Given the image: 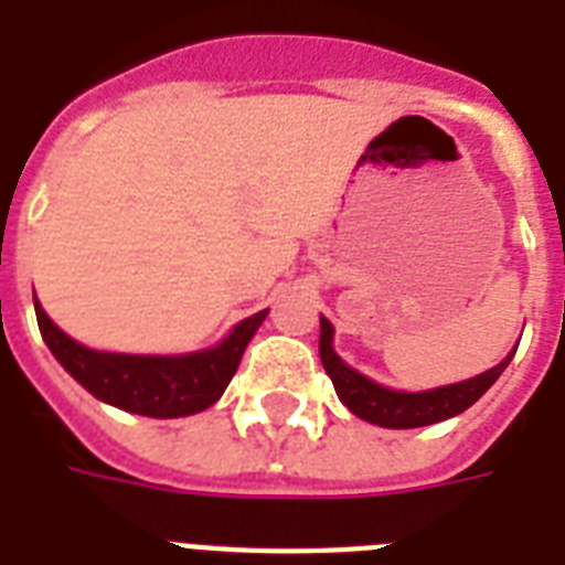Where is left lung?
<instances>
[{"instance_id":"obj_1","label":"left lung","mask_w":565,"mask_h":565,"mask_svg":"<svg viewBox=\"0 0 565 565\" xmlns=\"http://www.w3.org/2000/svg\"><path fill=\"white\" fill-rule=\"evenodd\" d=\"M319 326H322V331H319V358H322L328 377L334 381L340 402L354 416H361L372 425H381V428H422V425L451 419L457 413H463L466 407H472L499 381V375L508 370V363L516 354V349H513L499 366L469 377V381H460V384L437 386V390H425V393H398V390H386V386L375 384L372 377L345 366L340 361V354L334 352V328H331V322L326 317H319Z\"/></svg>"}]
</instances>
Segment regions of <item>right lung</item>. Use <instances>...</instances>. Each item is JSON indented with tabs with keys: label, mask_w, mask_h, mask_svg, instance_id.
<instances>
[{
	"label": "right lung",
	"mask_w": 565,
	"mask_h": 565,
	"mask_svg": "<svg viewBox=\"0 0 565 565\" xmlns=\"http://www.w3.org/2000/svg\"><path fill=\"white\" fill-rule=\"evenodd\" d=\"M34 313L49 352L55 354L57 363L87 393L119 411L140 413L152 419H179L207 411L225 393L248 340L255 337L269 310L243 319L220 345L204 352L175 354V358L93 352L87 345L75 343L73 337H66L38 301H34Z\"/></svg>",
	"instance_id": "right-lung-1"
}]
</instances>
